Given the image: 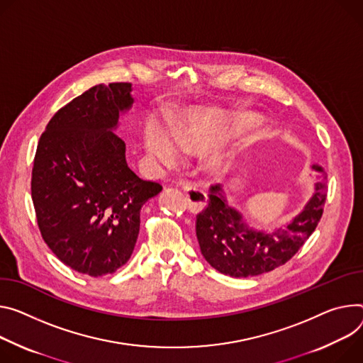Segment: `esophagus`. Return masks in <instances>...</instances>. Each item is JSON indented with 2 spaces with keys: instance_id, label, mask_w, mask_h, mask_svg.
<instances>
[{
  "instance_id": "1",
  "label": "esophagus",
  "mask_w": 363,
  "mask_h": 363,
  "mask_svg": "<svg viewBox=\"0 0 363 363\" xmlns=\"http://www.w3.org/2000/svg\"><path fill=\"white\" fill-rule=\"evenodd\" d=\"M184 192L186 195L188 206L192 213H199L207 206V194L203 189L192 185H185Z\"/></svg>"
}]
</instances>
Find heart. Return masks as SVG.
<instances>
[{"label":"heart","mask_w":363,"mask_h":363,"mask_svg":"<svg viewBox=\"0 0 363 363\" xmlns=\"http://www.w3.org/2000/svg\"><path fill=\"white\" fill-rule=\"evenodd\" d=\"M208 140V130L200 117L172 123L171 131L156 120H149L145 128V147L147 153L160 160L172 162L178 157V145L194 147Z\"/></svg>","instance_id":"obj_1"}]
</instances>
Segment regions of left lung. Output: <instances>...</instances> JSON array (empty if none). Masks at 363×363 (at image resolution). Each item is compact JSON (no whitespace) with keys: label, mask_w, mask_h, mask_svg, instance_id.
<instances>
[{"label":"left lung","mask_w":363,"mask_h":363,"mask_svg":"<svg viewBox=\"0 0 363 363\" xmlns=\"http://www.w3.org/2000/svg\"><path fill=\"white\" fill-rule=\"evenodd\" d=\"M313 169L320 172L315 192L292 223L274 233L249 228L242 214L227 204L221 186L211 185L208 206L195 221L196 239L210 265L235 278L256 277L285 265L313 235L323 216L327 175L318 164H313Z\"/></svg>","instance_id":"1"}]
</instances>
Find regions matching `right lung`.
Instances as JSON below:
<instances>
[{
  "mask_svg": "<svg viewBox=\"0 0 363 363\" xmlns=\"http://www.w3.org/2000/svg\"><path fill=\"white\" fill-rule=\"evenodd\" d=\"M131 84L95 85L62 107L42 133L31 199L46 245L79 274L116 272L133 253L143 204L162 185L140 179L113 133L133 104Z\"/></svg>",
  "mask_w": 363,
  "mask_h": 363,
  "instance_id": "1",
  "label": "right lung"
}]
</instances>
